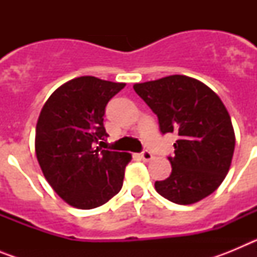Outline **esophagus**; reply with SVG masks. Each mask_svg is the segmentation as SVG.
Segmentation results:
<instances>
[{
    "mask_svg": "<svg viewBox=\"0 0 257 257\" xmlns=\"http://www.w3.org/2000/svg\"><path fill=\"white\" fill-rule=\"evenodd\" d=\"M142 160L145 161V162H149L151 160H153V154L148 151H144L142 153Z\"/></svg>",
    "mask_w": 257,
    "mask_h": 257,
    "instance_id": "obj_1",
    "label": "esophagus"
}]
</instances>
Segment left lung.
Segmentation results:
<instances>
[{
    "label": "left lung",
    "mask_w": 257,
    "mask_h": 257,
    "mask_svg": "<svg viewBox=\"0 0 257 257\" xmlns=\"http://www.w3.org/2000/svg\"><path fill=\"white\" fill-rule=\"evenodd\" d=\"M134 90L158 117L162 134L176 133L171 175L156 181L161 196L192 205L213 193L225 179L234 153L230 115L215 92L201 81L174 74Z\"/></svg>",
    "instance_id": "1"
}]
</instances>
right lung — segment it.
I'll list each match as a JSON object with an SVG mask.
<instances>
[{"label":"right lung","mask_w":257,"mask_h":257,"mask_svg":"<svg viewBox=\"0 0 257 257\" xmlns=\"http://www.w3.org/2000/svg\"><path fill=\"white\" fill-rule=\"evenodd\" d=\"M124 86L78 77L56 88L41 110L36 127L37 161L52 189L73 207H99L121 190L133 157L106 151L100 144L108 136L103 123L106 104Z\"/></svg>","instance_id":"obj_1"}]
</instances>
